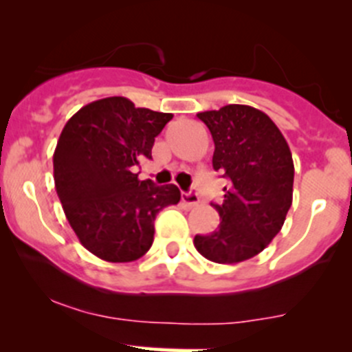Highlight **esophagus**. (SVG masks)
I'll return each mask as SVG.
<instances>
[{"label": "esophagus", "instance_id": "1", "mask_svg": "<svg viewBox=\"0 0 352 352\" xmlns=\"http://www.w3.org/2000/svg\"><path fill=\"white\" fill-rule=\"evenodd\" d=\"M182 200H183V204H186V206L188 207H195L197 204L200 202V199H199V193L195 192V190H190V192H185L182 195Z\"/></svg>", "mask_w": 352, "mask_h": 352}]
</instances>
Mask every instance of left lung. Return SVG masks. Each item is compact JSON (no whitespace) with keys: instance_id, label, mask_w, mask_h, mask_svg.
<instances>
[{"instance_id":"obj_1","label":"left lung","mask_w":352,"mask_h":352,"mask_svg":"<svg viewBox=\"0 0 352 352\" xmlns=\"http://www.w3.org/2000/svg\"><path fill=\"white\" fill-rule=\"evenodd\" d=\"M214 140V170L228 179L223 204H212L219 226L195 235L206 259L235 264L263 252L278 235L292 206L294 160L285 138L264 112L226 105L197 113Z\"/></svg>"}]
</instances>
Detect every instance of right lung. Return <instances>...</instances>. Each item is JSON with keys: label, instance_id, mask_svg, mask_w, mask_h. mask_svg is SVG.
<instances>
[{"label": "right lung", "instance_id": "1", "mask_svg": "<svg viewBox=\"0 0 352 352\" xmlns=\"http://www.w3.org/2000/svg\"><path fill=\"white\" fill-rule=\"evenodd\" d=\"M170 119L110 96L85 105L63 126L53 153L55 188L79 242L100 259H140L152 247L157 214L182 199L176 185L155 186L135 173L152 159L155 136Z\"/></svg>", "mask_w": 352, "mask_h": 352}]
</instances>
